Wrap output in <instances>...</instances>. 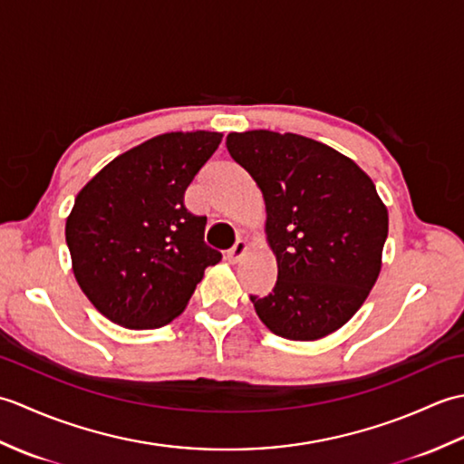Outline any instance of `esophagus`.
<instances>
[{"mask_svg": "<svg viewBox=\"0 0 464 464\" xmlns=\"http://www.w3.org/2000/svg\"><path fill=\"white\" fill-rule=\"evenodd\" d=\"M247 251V243H245L243 239H237L235 241V245L233 247L227 251V261L229 263H237L241 257H243V253Z\"/></svg>", "mask_w": 464, "mask_h": 464, "instance_id": "esophagus-1", "label": "esophagus"}]
</instances>
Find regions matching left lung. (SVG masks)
<instances>
[{"label": "left lung", "mask_w": 464, "mask_h": 464, "mask_svg": "<svg viewBox=\"0 0 464 464\" xmlns=\"http://www.w3.org/2000/svg\"><path fill=\"white\" fill-rule=\"evenodd\" d=\"M227 151L259 185L277 257L273 291L251 295L259 319L291 341L337 331L381 271L389 215L371 177L329 145L295 133H229Z\"/></svg>", "instance_id": "1"}]
</instances>
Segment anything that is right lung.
Returning <instances> with one entry per match:
<instances>
[{
  "mask_svg": "<svg viewBox=\"0 0 464 464\" xmlns=\"http://www.w3.org/2000/svg\"><path fill=\"white\" fill-rule=\"evenodd\" d=\"M221 133H165L115 157L75 197L65 223L73 273L93 307L127 329L173 321L221 253L185 189Z\"/></svg>",
  "mask_w": 464,
  "mask_h": 464,
  "instance_id": "obj_1",
  "label": "right lung"
}]
</instances>
